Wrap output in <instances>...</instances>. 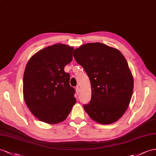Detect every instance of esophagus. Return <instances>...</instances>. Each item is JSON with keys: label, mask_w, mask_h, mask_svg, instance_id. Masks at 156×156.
<instances>
[{"label": "esophagus", "mask_w": 156, "mask_h": 156, "mask_svg": "<svg viewBox=\"0 0 156 156\" xmlns=\"http://www.w3.org/2000/svg\"><path fill=\"white\" fill-rule=\"evenodd\" d=\"M76 91L77 95H79L80 91V87L78 86H77L76 87Z\"/></svg>", "instance_id": "esophagus-1"}]
</instances>
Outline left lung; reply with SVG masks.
Here are the masks:
<instances>
[{"mask_svg":"<svg viewBox=\"0 0 156 156\" xmlns=\"http://www.w3.org/2000/svg\"><path fill=\"white\" fill-rule=\"evenodd\" d=\"M73 56L90 80L91 99L83 105L86 113L101 124L118 121L129 105L134 84L125 57L100 42L83 44L75 49Z\"/></svg>","mask_w":156,"mask_h":156,"instance_id":"left-lung-1","label":"left lung"}]
</instances>
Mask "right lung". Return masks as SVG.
I'll return each mask as SVG.
<instances>
[{
    "instance_id": "add662e5",
    "label": "right lung",
    "mask_w": 156,
    "mask_h": 156,
    "mask_svg": "<svg viewBox=\"0 0 156 156\" xmlns=\"http://www.w3.org/2000/svg\"><path fill=\"white\" fill-rule=\"evenodd\" d=\"M74 48L63 44L48 46L31 57L23 76V97L40 121L58 123L67 118L76 103L75 90L64 71L73 60Z\"/></svg>"
}]
</instances>
